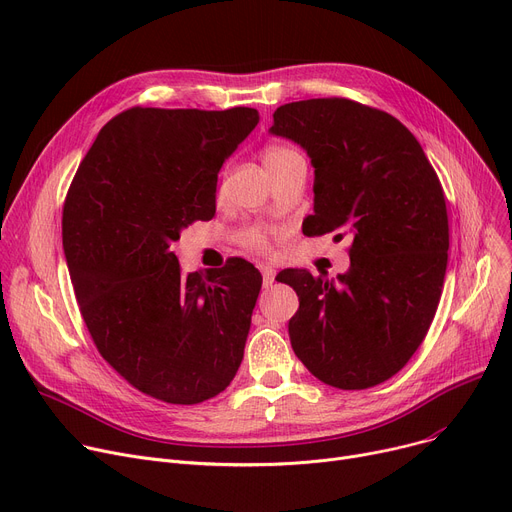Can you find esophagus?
<instances>
[{
	"mask_svg": "<svg viewBox=\"0 0 512 512\" xmlns=\"http://www.w3.org/2000/svg\"><path fill=\"white\" fill-rule=\"evenodd\" d=\"M259 270H261V274H263V286L270 288V286L274 284V280H276V270H274L272 265H261Z\"/></svg>",
	"mask_w": 512,
	"mask_h": 512,
	"instance_id": "obj_1",
	"label": "esophagus"
}]
</instances>
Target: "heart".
I'll return each mask as SVG.
<instances>
[{"mask_svg":"<svg viewBox=\"0 0 512 512\" xmlns=\"http://www.w3.org/2000/svg\"><path fill=\"white\" fill-rule=\"evenodd\" d=\"M294 157H301V153L294 147L270 145V147H265V151H263V166L267 168V172H270V170L282 166L284 161L294 159ZM242 242H245L249 249L265 251L267 249V234L261 228H249L245 234H242Z\"/></svg>","mask_w":512,"mask_h":512,"instance_id":"obj_1","label":"heart"}]
</instances>
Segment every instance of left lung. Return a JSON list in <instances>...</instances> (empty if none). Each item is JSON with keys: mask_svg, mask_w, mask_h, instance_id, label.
Wrapping results in <instances>:
<instances>
[{"mask_svg": "<svg viewBox=\"0 0 512 512\" xmlns=\"http://www.w3.org/2000/svg\"><path fill=\"white\" fill-rule=\"evenodd\" d=\"M270 132L301 145L315 168L307 234L353 238L336 280L280 274L299 294L292 351L328 386H378L415 355L440 303L448 213L438 174L405 124L351 99L280 105Z\"/></svg>", "mask_w": 512, "mask_h": 512, "instance_id": "1", "label": "left lung"}]
</instances>
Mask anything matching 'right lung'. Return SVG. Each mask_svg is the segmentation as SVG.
Masks as SVG:
<instances>
[{"label":"right lung","instance_id":"1","mask_svg":"<svg viewBox=\"0 0 512 512\" xmlns=\"http://www.w3.org/2000/svg\"><path fill=\"white\" fill-rule=\"evenodd\" d=\"M257 122L253 107H130L101 128L64 201V255L97 351L170 405L218 396L245 355L259 270L236 257L182 276L172 245L213 218L218 172Z\"/></svg>","mask_w":512,"mask_h":512}]
</instances>
